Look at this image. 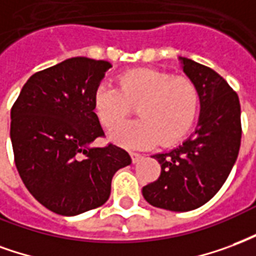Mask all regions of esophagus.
<instances>
[{
    "instance_id": "esophagus-1",
    "label": "esophagus",
    "mask_w": 256,
    "mask_h": 256,
    "mask_svg": "<svg viewBox=\"0 0 256 256\" xmlns=\"http://www.w3.org/2000/svg\"><path fill=\"white\" fill-rule=\"evenodd\" d=\"M130 156H132V162L136 164V162H139L143 158V154L140 152H135V151H130Z\"/></svg>"
}]
</instances>
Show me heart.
Segmentation results:
<instances>
[{"instance_id":"heart-1","label":"heart","mask_w":256,"mask_h":256,"mask_svg":"<svg viewBox=\"0 0 256 256\" xmlns=\"http://www.w3.org/2000/svg\"><path fill=\"white\" fill-rule=\"evenodd\" d=\"M117 83L118 87L98 86L92 108L100 124L113 130L136 106L140 118L112 134V139L118 144L130 148H144L156 143L170 146L191 128L199 106V88L194 79L142 68L121 74Z\"/></svg>"}]
</instances>
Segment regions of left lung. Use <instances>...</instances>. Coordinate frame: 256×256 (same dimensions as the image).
I'll list each match as a JSON object with an SVG mask.
<instances>
[{
	"label": "left lung",
	"instance_id": "8db88e82",
	"mask_svg": "<svg viewBox=\"0 0 256 256\" xmlns=\"http://www.w3.org/2000/svg\"><path fill=\"white\" fill-rule=\"evenodd\" d=\"M180 60L199 88L196 130L176 148L152 156L161 164V174L142 190L151 206L170 212H190L208 202L229 176L242 142L238 94L212 68Z\"/></svg>",
	"mask_w": 256,
	"mask_h": 256
}]
</instances>
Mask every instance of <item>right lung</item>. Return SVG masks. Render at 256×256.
<instances>
[{
	"mask_svg": "<svg viewBox=\"0 0 256 256\" xmlns=\"http://www.w3.org/2000/svg\"><path fill=\"white\" fill-rule=\"evenodd\" d=\"M112 65L74 57L34 74L10 110L14 164L24 186L40 204L78 216L109 199L112 178L130 165V154L109 143L92 108L95 88Z\"/></svg>",
	"mask_w": 256,
	"mask_h": 256,
	"instance_id": "1",
	"label": "right lung"
}]
</instances>
